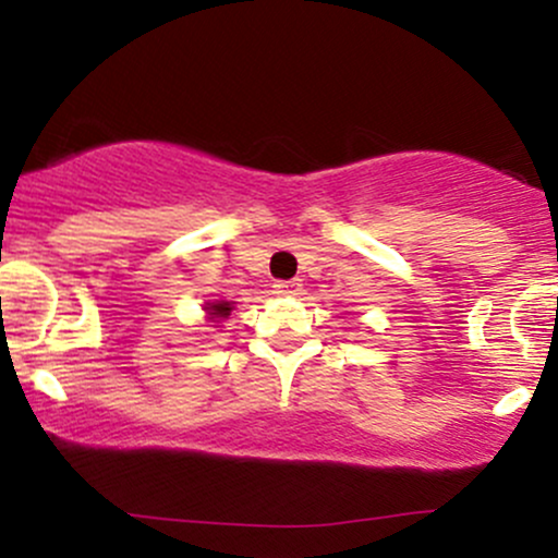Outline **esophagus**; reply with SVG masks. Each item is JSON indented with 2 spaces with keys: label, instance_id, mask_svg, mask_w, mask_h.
Returning a JSON list of instances; mask_svg holds the SVG:
<instances>
[{
  "label": "esophagus",
  "instance_id": "1",
  "mask_svg": "<svg viewBox=\"0 0 558 558\" xmlns=\"http://www.w3.org/2000/svg\"><path fill=\"white\" fill-rule=\"evenodd\" d=\"M277 294H281V298H294V294L303 292V284H300L298 279H290V281H277Z\"/></svg>",
  "mask_w": 558,
  "mask_h": 558
}]
</instances>
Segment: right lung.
<instances>
[{"label":"right lung","mask_w":558,"mask_h":558,"mask_svg":"<svg viewBox=\"0 0 558 558\" xmlns=\"http://www.w3.org/2000/svg\"><path fill=\"white\" fill-rule=\"evenodd\" d=\"M232 307L234 303H229V300H214V303L203 305V311H206V318L211 320V324H221V320L232 316Z\"/></svg>","instance_id":"right-lung-1"}]
</instances>
